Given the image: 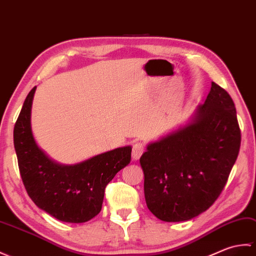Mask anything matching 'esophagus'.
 I'll return each mask as SVG.
<instances>
[{
  "label": "esophagus",
  "mask_w": 256,
  "mask_h": 256,
  "mask_svg": "<svg viewBox=\"0 0 256 256\" xmlns=\"http://www.w3.org/2000/svg\"><path fill=\"white\" fill-rule=\"evenodd\" d=\"M144 152V146L140 142H136L134 144H132V160L137 161L140 158V156H142V153Z\"/></svg>",
  "instance_id": "34e87169"
}]
</instances>
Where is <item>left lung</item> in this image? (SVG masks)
<instances>
[{
	"mask_svg": "<svg viewBox=\"0 0 256 256\" xmlns=\"http://www.w3.org/2000/svg\"><path fill=\"white\" fill-rule=\"evenodd\" d=\"M240 144L234 100L212 82L190 122L148 144L140 158L150 212L166 222L187 221L206 212L222 192Z\"/></svg>",
	"mask_w": 256,
	"mask_h": 256,
	"instance_id": "obj_1",
	"label": "left lung"
}]
</instances>
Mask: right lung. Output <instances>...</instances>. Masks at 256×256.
Listing matches in <instances>:
<instances>
[{
    "instance_id": "1",
    "label": "right lung",
    "mask_w": 256,
    "mask_h": 256,
    "mask_svg": "<svg viewBox=\"0 0 256 256\" xmlns=\"http://www.w3.org/2000/svg\"><path fill=\"white\" fill-rule=\"evenodd\" d=\"M34 88L14 127V146L27 194L36 206L64 222L81 224L102 209L105 187L132 160V146L100 153L80 163L64 166L44 153L34 139L30 112Z\"/></svg>"
}]
</instances>
